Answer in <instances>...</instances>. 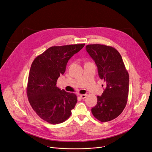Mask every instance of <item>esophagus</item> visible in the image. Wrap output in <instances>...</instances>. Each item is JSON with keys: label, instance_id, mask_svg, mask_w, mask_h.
<instances>
[{"label": "esophagus", "instance_id": "esophagus-1", "mask_svg": "<svg viewBox=\"0 0 152 152\" xmlns=\"http://www.w3.org/2000/svg\"><path fill=\"white\" fill-rule=\"evenodd\" d=\"M86 96H87V94H80V97L82 99H85L86 98Z\"/></svg>", "mask_w": 152, "mask_h": 152}]
</instances>
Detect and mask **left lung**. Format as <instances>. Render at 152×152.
Returning a JSON list of instances; mask_svg holds the SVG:
<instances>
[{"label":"left lung","instance_id":"obj_1","mask_svg":"<svg viewBox=\"0 0 152 152\" xmlns=\"http://www.w3.org/2000/svg\"><path fill=\"white\" fill-rule=\"evenodd\" d=\"M86 50L98 67V75L106 88L91 109L98 121L106 122L117 118L125 108L129 94V73L121 55L113 47L102 44L86 45Z\"/></svg>","mask_w":152,"mask_h":152}]
</instances>
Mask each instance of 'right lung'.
I'll return each instance as SVG.
<instances>
[{
    "label": "right lung",
    "mask_w": 152,
    "mask_h": 152,
    "mask_svg": "<svg viewBox=\"0 0 152 152\" xmlns=\"http://www.w3.org/2000/svg\"><path fill=\"white\" fill-rule=\"evenodd\" d=\"M84 45L50 47L32 63L26 93L31 107L44 121L58 124L71 115L72 110L77 102V96L59 89L56 82L65 73L69 59Z\"/></svg>",
    "instance_id": "right-lung-1"
}]
</instances>
